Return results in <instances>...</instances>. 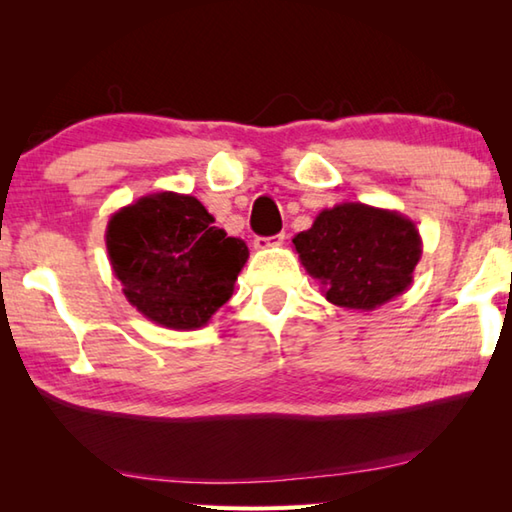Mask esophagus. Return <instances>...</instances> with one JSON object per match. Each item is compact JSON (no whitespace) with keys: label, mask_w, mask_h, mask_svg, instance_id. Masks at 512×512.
Masks as SVG:
<instances>
[{"label":"esophagus","mask_w":512,"mask_h":512,"mask_svg":"<svg viewBox=\"0 0 512 512\" xmlns=\"http://www.w3.org/2000/svg\"><path fill=\"white\" fill-rule=\"evenodd\" d=\"M284 244V232L282 235H273V237H255V248L257 250H266L273 246H282Z\"/></svg>","instance_id":"1"}]
</instances>
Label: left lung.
Listing matches in <instances>:
<instances>
[{
    "instance_id": "left-lung-1",
    "label": "left lung",
    "mask_w": 512,
    "mask_h": 512,
    "mask_svg": "<svg viewBox=\"0 0 512 512\" xmlns=\"http://www.w3.org/2000/svg\"><path fill=\"white\" fill-rule=\"evenodd\" d=\"M302 266L336 307L372 311L413 282L422 239L411 219L366 203H341L320 212L293 237Z\"/></svg>"
}]
</instances>
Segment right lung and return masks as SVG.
<instances>
[{
	"instance_id": "1",
	"label": "right lung",
	"mask_w": 512,
	"mask_h": 512,
	"mask_svg": "<svg viewBox=\"0 0 512 512\" xmlns=\"http://www.w3.org/2000/svg\"><path fill=\"white\" fill-rule=\"evenodd\" d=\"M212 223L198 198L176 192L142 196L110 216L112 273L144 318L198 329L230 300L248 246Z\"/></svg>"
}]
</instances>
